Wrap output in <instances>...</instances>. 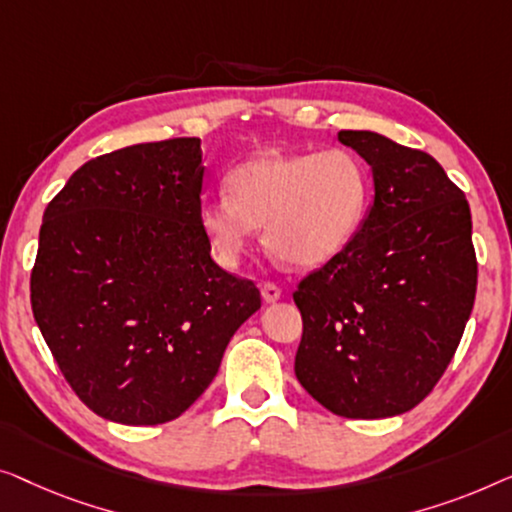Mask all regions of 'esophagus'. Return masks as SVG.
I'll use <instances>...</instances> for the list:
<instances>
[{
  "mask_svg": "<svg viewBox=\"0 0 512 512\" xmlns=\"http://www.w3.org/2000/svg\"><path fill=\"white\" fill-rule=\"evenodd\" d=\"M262 297L264 301L273 304V301L280 299V287L276 283H262Z\"/></svg>",
  "mask_w": 512,
  "mask_h": 512,
  "instance_id": "1",
  "label": "esophagus"
}]
</instances>
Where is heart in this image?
<instances>
[{"mask_svg": "<svg viewBox=\"0 0 512 512\" xmlns=\"http://www.w3.org/2000/svg\"><path fill=\"white\" fill-rule=\"evenodd\" d=\"M371 174L350 150L262 153L227 176V197L201 204L199 222L215 257L236 264L264 227L283 262L313 269L341 255L371 208Z\"/></svg>", "mask_w": 512, "mask_h": 512, "instance_id": "1", "label": "heart"}]
</instances>
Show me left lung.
Returning a JSON list of instances; mask_svg holds the SVG:
<instances>
[{"label": "left lung", "mask_w": 512, "mask_h": 512, "mask_svg": "<svg viewBox=\"0 0 512 512\" xmlns=\"http://www.w3.org/2000/svg\"><path fill=\"white\" fill-rule=\"evenodd\" d=\"M376 197L341 255L292 294L304 320L301 387L331 413L378 420L415 408L455 357L478 287L471 208L441 164L376 132H338Z\"/></svg>", "instance_id": "obj_1"}]
</instances>
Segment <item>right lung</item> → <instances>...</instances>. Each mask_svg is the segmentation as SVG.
I'll list each match as a JSON object with an SVG mask.
<instances>
[{"label": "right lung", "mask_w": 512, "mask_h": 512, "mask_svg": "<svg viewBox=\"0 0 512 512\" xmlns=\"http://www.w3.org/2000/svg\"><path fill=\"white\" fill-rule=\"evenodd\" d=\"M194 136L85 162L39 232L34 320L76 397L111 422L176 420L262 299L213 262Z\"/></svg>", "instance_id": "1"}]
</instances>
